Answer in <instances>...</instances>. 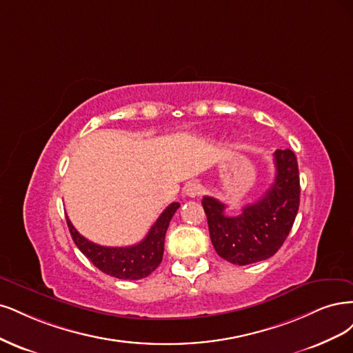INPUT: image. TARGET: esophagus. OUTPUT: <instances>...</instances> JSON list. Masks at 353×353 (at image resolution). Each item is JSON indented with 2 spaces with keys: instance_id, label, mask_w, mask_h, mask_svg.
Here are the masks:
<instances>
[{
  "instance_id": "1",
  "label": "esophagus",
  "mask_w": 353,
  "mask_h": 353,
  "mask_svg": "<svg viewBox=\"0 0 353 353\" xmlns=\"http://www.w3.org/2000/svg\"><path fill=\"white\" fill-rule=\"evenodd\" d=\"M202 192H203V188L199 183H196V181H190V183L185 189V195L188 198H196L201 195Z\"/></svg>"
}]
</instances>
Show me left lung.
<instances>
[{"label":"left lung","mask_w":353,"mask_h":353,"mask_svg":"<svg viewBox=\"0 0 353 353\" xmlns=\"http://www.w3.org/2000/svg\"><path fill=\"white\" fill-rule=\"evenodd\" d=\"M276 177L256 202L229 217L225 205L212 196H203L212 246L221 258L236 265H248L274 255L292 229L299 210V170L290 150L274 152Z\"/></svg>","instance_id":"1"}]
</instances>
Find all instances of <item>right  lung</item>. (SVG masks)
<instances>
[{
    "mask_svg": "<svg viewBox=\"0 0 353 353\" xmlns=\"http://www.w3.org/2000/svg\"><path fill=\"white\" fill-rule=\"evenodd\" d=\"M179 207V202L170 203L148 232L143 241L133 246H101L88 241L86 237L79 233L69 219H67V225H69L76 246L98 270L121 280H141L150 276L161 264L165 233Z\"/></svg>",
    "mask_w": 353,
    "mask_h": 353,
    "instance_id": "right-lung-1",
    "label": "right lung"
}]
</instances>
